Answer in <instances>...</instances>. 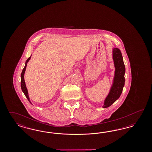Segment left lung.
<instances>
[{"instance_id":"obj_1","label":"left lung","mask_w":152,"mask_h":152,"mask_svg":"<svg viewBox=\"0 0 152 152\" xmlns=\"http://www.w3.org/2000/svg\"><path fill=\"white\" fill-rule=\"evenodd\" d=\"M112 58L115 68L113 82L107 96L104 101L102 108L110 107L118 99L123 92L125 85V67L123 56L120 50L117 48H113Z\"/></svg>"}]
</instances>
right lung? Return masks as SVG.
<instances>
[{
    "instance_id": "right-lung-1",
    "label": "right lung",
    "mask_w": 152,
    "mask_h": 152,
    "mask_svg": "<svg viewBox=\"0 0 152 152\" xmlns=\"http://www.w3.org/2000/svg\"><path fill=\"white\" fill-rule=\"evenodd\" d=\"M31 56L29 57L26 61V63H25V66L22 71V73H21V88H22V91L24 93V94H25L26 97H27V99H28V100L29 101V102L32 104L31 102L29 100V95H28V90H27V88L26 87V83H25V80L24 79V73L26 71V67H27V63L29 61V60L31 59Z\"/></svg>"
}]
</instances>
